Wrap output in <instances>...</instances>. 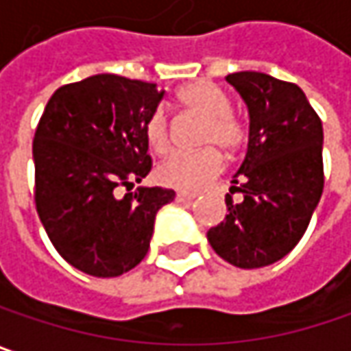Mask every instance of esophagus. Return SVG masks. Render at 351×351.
Here are the masks:
<instances>
[{"mask_svg": "<svg viewBox=\"0 0 351 351\" xmlns=\"http://www.w3.org/2000/svg\"><path fill=\"white\" fill-rule=\"evenodd\" d=\"M176 200H178V202H191V200H195V195H189V193H176Z\"/></svg>", "mask_w": 351, "mask_h": 351, "instance_id": "34e87169", "label": "esophagus"}]
</instances>
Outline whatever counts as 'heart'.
Wrapping results in <instances>:
<instances>
[{
    "label": "heart",
    "instance_id": "1",
    "mask_svg": "<svg viewBox=\"0 0 351 351\" xmlns=\"http://www.w3.org/2000/svg\"><path fill=\"white\" fill-rule=\"evenodd\" d=\"M176 103L202 119L198 145L206 147L196 153H176L156 169V180L162 186L180 193H196L204 189L222 171V156L237 153L244 141L242 125L230 113V99L210 81H195L176 93ZM145 138L151 151L165 155L171 147V127L162 111H155L147 119Z\"/></svg>",
    "mask_w": 351,
    "mask_h": 351
}]
</instances>
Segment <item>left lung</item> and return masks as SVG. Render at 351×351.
Segmentation results:
<instances>
[{
    "label": "left lung",
    "instance_id": "8db88e82",
    "mask_svg": "<svg viewBox=\"0 0 351 351\" xmlns=\"http://www.w3.org/2000/svg\"><path fill=\"white\" fill-rule=\"evenodd\" d=\"M226 81L248 109V149L224 198L228 215L206 238L232 266L262 268L298 244L318 206L324 131L298 85L256 71L230 73Z\"/></svg>",
    "mask_w": 351,
    "mask_h": 351
}]
</instances>
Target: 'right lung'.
<instances>
[{
    "instance_id": "obj_1",
    "label": "right lung",
    "mask_w": 351,
    "mask_h": 351,
    "mask_svg": "<svg viewBox=\"0 0 351 351\" xmlns=\"http://www.w3.org/2000/svg\"><path fill=\"white\" fill-rule=\"evenodd\" d=\"M165 91L101 73L51 95L33 138L35 204L45 232L77 270L113 278L147 256L156 213L175 191L133 186L151 171L147 119Z\"/></svg>"
}]
</instances>
